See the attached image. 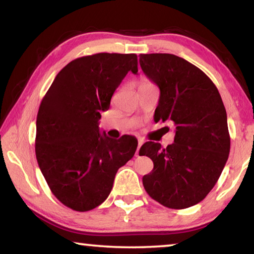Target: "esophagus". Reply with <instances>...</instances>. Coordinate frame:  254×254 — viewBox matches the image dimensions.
<instances>
[{
	"label": "esophagus",
	"mask_w": 254,
	"mask_h": 254,
	"mask_svg": "<svg viewBox=\"0 0 254 254\" xmlns=\"http://www.w3.org/2000/svg\"><path fill=\"white\" fill-rule=\"evenodd\" d=\"M144 143V140L142 139V137H139L137 139V148H136V152H135V156H139V151H140V148L141 145H142Z\"/></svg>",
	"instance_id": "34e87169"
}]
</instances>
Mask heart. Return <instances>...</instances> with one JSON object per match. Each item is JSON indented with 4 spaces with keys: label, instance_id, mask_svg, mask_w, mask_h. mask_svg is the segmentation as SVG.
I'll return each instance as SVG.
<instances>
[{
    "label": "heart",
    "instance_id": "b5f03b06",
    "mask_svg": "<svg viewBox=\"0 0 254 254\" xmlns=\"http://www.w3.org/2000/svg\"><path fill=\"white\" fill-rule=\"evenodd\" d=\"M143 83H147V81H145V80H144V81H143Z\"/></svg>",
    "mask_w": 254,
    "mask_h": 254
}]
</instances>
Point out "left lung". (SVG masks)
I'll return each instance as SVG.
<instances>
[{
    "mask_svg": "<svg viewBox=\"0 0 254 254\" xmlns=\"http://www.w3.org/2000/svg\"><path fill=\"white\" fill-rule=\"evenodd\" d=\"M140 66L160 89L154 121L176 126L174 143L162 148L149 141L140 149L153 161L142 178L144 189L166 207H190L212 190L229 158L224 104L207 75L178 56L140 55Z\"/></svg>",
    "mask_w": 254,
    "mask_h": 254,
    "instance_id": "obj_1",
    "label": "left lung"
}]
</instances>
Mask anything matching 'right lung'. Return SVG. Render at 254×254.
Listing matches in <instances>:
<instances>
[{"label": "right lung", "instance_id": "1", "mask_svg": "<svg viewBox=\"0 0 254 254\" xmlns=\"http://www.w3.org/2000/svg\"><path fill=\"white\" fill-rule=\"evenodd\" d=\"M128 71L137 72L135 54H96L77 58L56 76L37 115L36 157L59 201L77 212L101 205L119 168L134 156L137 140L101 133V112Z\"/></svg>", "mask_w": 254, "mask_h": 254}]
</instances>
